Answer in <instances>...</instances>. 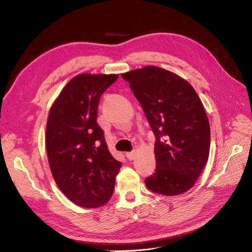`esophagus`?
Instances as JSON below:
<instances>
[{
    "label": "esophagus",
    "mask_w": 252,
    "mask_h": 252,
    "mask_svg": "<svg viewBox=\"0 0 252 252\" xmlns=\"http://www.w3.org/2000/svg\"><path fill=\"white\" fill-rule=\"evenodd\" d=\"M126 158H127L128 160H133L134 158H135V156H136V153L133 150V151H131V153H126Z\"/></svg>",
    "instance_id": "34e87169"
}]
</instances>
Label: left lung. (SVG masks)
Listing matches in <instances>:
<instances>
[{
  "mask_svg": "<svg viewBox=\"0 0 252 252\" xmlns=\"http://www.w3.org/2000/svg\"><path fill=\"white\" fill-rule=\"evenodd\" d=\"M121 77L142 105L156 136L157 167L145 185L166 196L188 191L206 164L210 146L209 121L197 93L180 76L158 66Z\"/></svg>",
  "mask_w": 252,
  "mask_h": 252,
  "instance_id": "8db88e82",
  "label": "left lung"
}]
</instances>
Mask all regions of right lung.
I'll list each match as a JSON object with an SVG mask.
<instances>
[{
  "mask_svg": "<svg viewBox=\"0 0 252 252\" xmlns=\"http://www.w3.org/2000/svg\"><path fill=\"white\" fill-rule=\"evenodd\" d=\"M117 78L116 74L77 75L63 88L49 112L46 149L52 176L63 194L81 207L107 203L121 167L96 122L99 98Z\"/></svg>",
  "mask_w": 252,
  "mask_h": 252,
  "instance_id": "right-lung-1",
  "label": "right lung"
}]
</instances>
